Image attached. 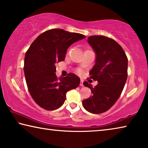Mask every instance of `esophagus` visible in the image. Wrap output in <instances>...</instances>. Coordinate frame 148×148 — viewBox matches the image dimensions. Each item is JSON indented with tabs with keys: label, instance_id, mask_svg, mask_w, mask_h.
I'll use <instances>...</instances> for the list:
<instances>
[{
	"label": "esophagus",
	"instance_id": "obj_1",
	"mask_svg": "<svg viewBox=\"0 0 148 148\" xmlns=\"http://www.w3.org/2000/svg\"><path fill=\"white\" fill-rule=\"evenodd\" d=\"M80 86H84V83H83V80H81V82H80Z\"/></svg>",
	"mask_w": 148,
	"mask_h": 148
}]
</instances>
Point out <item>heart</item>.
Here are the masks:
<instances>
[{"mask_svg": "<svg viewBox=\"0 0 148 148\" xmlns=\"http://www.w3.org/2000/svg\"><path fill=\"white\" fill-rule=\"evenodd\" d=\"M77 71H78V73H81V70H80V69H78V70H77Z\"/></svg>", "mask_w": 148, "mask_h": 148, "instance_id": "b5f03b06", "label": "heart"}]
</instances>
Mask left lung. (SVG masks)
<instances>
[{"instance_id":"8db88e82","label":"left lung","mask_w":148,"mask_h":148,"mask_svg":"<svg viewBox=\"0 0 148 148\" xmlns=\"http://www.w3.org/2000/svg\"><path fill=\"white\" fill-rule=\"evenodd\" d=\"M88 42L96 54L90 78L98 84L93 88L84 82V86L90 88L92 96L83 101V106L88 112L99 114L110 110L119 98L128 76V58L122 47L111 38L90 36Z\"/></svg>"}]
</instances>
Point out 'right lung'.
Wrapping results in <instances>:
<instances>
[{"label": "right lung", "instance_id": "add662e5", "mask_svg": "<svg viewBox=\"0 0 148 148\" xmlns=\"http://www.w3.org/2000/svg\"><path fill=\"white\" fill-rule=\"evenodd\" d=\"M86 37L62 29L48 30L33 41L25 53L24 74L34 101L46 110H55L64 104L66 93L79 86L80 79L73 73L58 79L57 63L64 61L73 43Z\"/></svg>", "mask_w": 148, "mask_h": 148}]
</instances>
